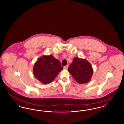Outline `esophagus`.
Instances as JSON below:
<instances>
[{"instance_id": "1", "label": "esophagus", "mask_w": 124, "mask_h": 124, "mask_svg": "<svg viewBox=\"0 0 124 124\" xmlns=\"http://www.w3.org/2000/svg\"><path fill=\"white\" fill-rule=\"evenodd\" d=\"M68 65H66L64 67V69H65V70H67L68 69Z\"/></svg>"}]
</instances>
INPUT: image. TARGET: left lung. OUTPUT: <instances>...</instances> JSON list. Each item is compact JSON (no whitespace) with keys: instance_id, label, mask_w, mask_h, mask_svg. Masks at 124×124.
Listing matches in <instances>:
<instances>
[{"instance_id":"1","label":"left lung","mask_w":124,"mask_h":124,"mask_svg":"<svg viewBox=\"0 0 124 124\" xmlns=\"http://www.w3.org/2000/svg\"><path fill=\"white\" fill-rule=\"evenodd\" d=\"M68 71L77 82L81 84L90 81L93 72L88 61L77 57L73 59L69 66Z\"/></svg>"}]
</instances>
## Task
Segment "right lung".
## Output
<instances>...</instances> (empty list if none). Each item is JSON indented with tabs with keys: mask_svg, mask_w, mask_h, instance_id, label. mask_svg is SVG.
I'll return each mask as SVG.
<instances>
[{
	"mask_svg": "<svg viewBox=\"0 0 124 124\" xmlns=\"http://www.w3.org/2000/svg\"><path fill=\"white\" fill-rule=\"evenodd\" d=\"M63 69L59 60L52 55L43 56L37 61L33 67L36 78L44 84L52 82Z\"/></svg>",
	"mask_w": 124,
	"mask_h": 124,
	"instance_id": "add662e5",
	"label": "right lung"
}]
</instances>
